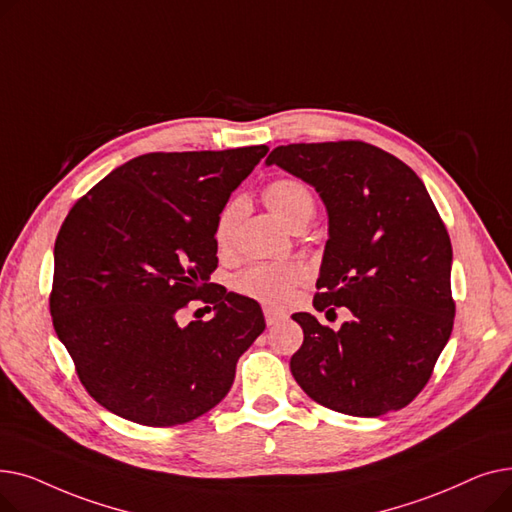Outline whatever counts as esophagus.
Wrapping results in <instances>:
<instances>
[{
	"instance_id": "obj_1",
	"label": "esophagus",
	"mask_w": 512,
	"mask_h": 512,
	"mask_svg": "<svg viewBox=\"0 0 512 512\" xmlns=\"http://www.w3.org/2000/svg\"><path fill=\"white\" fill-rule=\"evenodd\" d=\"M263 315H265V324H267V326H276L278 321L286 319V315H284L282 311H276V309H270V307L263 309Z\"/></svg>"
}]
</instances>
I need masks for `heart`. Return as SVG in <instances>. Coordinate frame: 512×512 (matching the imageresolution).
I'll use <instances>...</instances> for the list:
<instances>
[{"instance_id":"obj_1","label":"heart","mask_w":512,"mask_h":512,"mask_svg":"<svg viewBox=\"0 0 512 512\" xmlns=\"http://www.w3.org/2000/svg\"><path fill=\"white\" fill-rule=\"evenodd\" d=\"M265 205L286 228H297L301 222L311 220L315 211V201L309 188L292 178H282L272 182L263 193ZM242 215V201H228L215 218L213 238L218 249H228L236 224ZM307 272L303 265L286 263V265H251L245 272L234 278V288L255 299L267 307H282L292 299V292L301 282H305Z\"/></svg>"}]
</instances>
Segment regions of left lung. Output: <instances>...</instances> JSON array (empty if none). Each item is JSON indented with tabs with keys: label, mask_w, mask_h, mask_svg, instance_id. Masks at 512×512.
<instances>
[{
	"label": "left lung",
	"mask_w": 512,
	"mask_h": 512,
	"mask_svg": "<svg viewBox=\"0 0 512 512\" xmlns=\"http://www.w3.org/2000/svg\"><path fill=\"white\" fill-rule=\"evenodd\" d=\"M315 188L328 211L313 307H346L340 330L294 313L303 346L290 359L309 398L353 417L407 407L452 332V247L421 178L359 141L280 145L265 159ZM334 311V309H330Z\"/></svg>",
	"instance_id": "8db88e82"
}]
</instances>
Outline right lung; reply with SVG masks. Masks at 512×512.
I'll return each mask as SVG.
<instances>
[{
	"mask_svg": "<svg viewBox=\"0 0 512 512\" xmlns=\"http://www.w3.org/2000/svg\"><path fill=\"white\" fill-rule=\"evenodd\" d=\"M267 145L147 153L80 199L53 249V328L101 407L151 427L193 421L230 392L265 330L257 301L209 282L215 218ZM209 322L180 327L188 300Z\"/></svg>",
	"mask_w": 512,
	"mask_h": 512,
	"instance_id": "obj_1",
	"label": "right lung"
}]
</instances>
